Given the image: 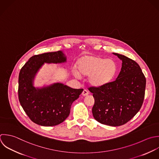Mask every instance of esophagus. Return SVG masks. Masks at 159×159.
Listing matches in <instances>:
<instances>
[{
  "label": "esophagus",
  "instance_id": "esophagus-1",
  "mask_svg": "<svg viewBox=\"0 0 159 159\" xmlns=\"http://www.w3.org/2000/svg\"><path fill=\"white\" fill-rule=\"evenodd\" d=\"M82 95H83V96H87V95H89V92L87 90H83V92H82Z\"/></svg>",
  "mask_w": 159,
  "mask_h": 159
}]
</instances>
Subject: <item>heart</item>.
Listing matches in <instances>:
<instances>
[{"instance_id": "heart-1", "label": "heart", "mask_w": 159, "mask_h": 159, "mask_svg": "<svg viewBox=\"0 0 159 159\" xmlns=\"http://www.w3.org/2000/svg\"><path fill=\"white\" fill-rule=\"evenodd\" d=\"M77 69L74 70L77 78L80 74L89 76V84L95 87L105 86L111 82L116 75V62L110 59H105L95 55H87L81 57L77 62Z\"/></svg>"}]
</instances>
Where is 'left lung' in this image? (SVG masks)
I'll return each mask as SVG.
<instances>
[{
  "label": "left lung",
  "mask_w": 159,
  "mask_h": 159,
  "mask_svg": "<svg viewBox=\"0 0 159 159\" xmlns=\"http://www.w3.org/2000/svg\"><path fill=\"white\" fill-rule=\"evenodd\" d=\"M122 61L117 79L100 87H90L95 103L92 108L94 118L111 126L123 125L140 110L145 96L146 79L139 64L134 60L113 53Z\"/></svg>",
  "instance_id": "8db88e82"
}]
</instances>
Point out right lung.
Returning a JSON list of instances; mask_svg holds the SVG:
<instances>
[{"mask_svg":"<svg viewBox=\"0 0 159 159\" xmlns=\"http://www.w3.org/2000/svg\"><path fill=\"white\" fill-rule=\"evenodd\" d=\"M66 57L61 51L34 55L20 69L18 99L26 114L34 123L53 126L62 123L69 115L72 103L83 89H74L61 83L41 89L33 87L36 74L44 63H62Z\"/></svg>","mask_w":159,"mask_h":159,"instance_id":"add662e5","label":"right lung"}]
</instances>
